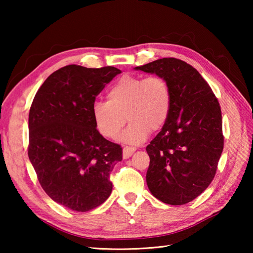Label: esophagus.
I'll use <instances>...</instances> for the list:
<instances>
[{
  "mask_svg": "<svg viewBox=\"0 0 253 253\" xmlns=\"http://www.w3.org/2000/svg\"><path fill=\"white\" fill-rule=\"evenodd\" d=\"M135 151H136L135 147H124V149H123V158L128 159Z\"/></svg>",
  "mask_w": 253,
  "mask_h": 253,
  "instance_id": "1",
  "label": "esophagus"
}]
</instances>
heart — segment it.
<instances>
[{
    "mask_svg": "<svg viewBox=\"0 0 253 253\" xmlns=\"http://www.w3.org/2000/svg\"><path fill=\"white\" fill-rule=\"evenodd\" d=\"M106 96L107 102L96 101L91 107L96 130L106 139H114L127 120L129 125L121 140L129 144L141 143L150 131L162 129L173 105L170 84L160 75H124L111 85Z\"/></svg>",
    "mask_w": 253,
    "mask_h": 253,
    "instance_id": "b5f03b06",
    "label": "heart"
}]
</instances>
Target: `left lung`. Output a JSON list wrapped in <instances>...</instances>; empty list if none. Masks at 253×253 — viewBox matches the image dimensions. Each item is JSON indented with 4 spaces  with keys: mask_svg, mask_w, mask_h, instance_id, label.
Returning a JSON list of instances; mask_svg holds the SVG:
<instances>
[{
    "mask_svg": "<svg viewBox=\"0 0 253 253\" xmlns=\"http://www.w3.org/2000/svg\"><path fill=\"white\" fill-rule=\"evenodd\" d=\"M136 69L165 77L173 92L169 121L146 149L149 190L164 203L186 204L216 174L224 148L221 106L197 69L178 58H160Z\"/></svg>",
    "mask_w": 253,
    "mask_h": 253,
    "instance_id": "obj_1",
    "label": "left lung"
}]
</instances>
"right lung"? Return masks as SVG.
<instances>
[{"mask_svg":"<svg viewBox=\"0 0 253 253\" xmlns=\"http://www.w3.org/2000/svg\"><path fill=\"white\" fill-rule=\"evenodd\" d=\"M120 73L67 65L45 79L31 103L29 160L46 195L73 211H90L112 192L111 173L123 149L96 130L91 107Z\"/></svg>","mask_w":253,"mask_h":253,"instance_id":"add662e5","label":"right lung"}]
</instances>
